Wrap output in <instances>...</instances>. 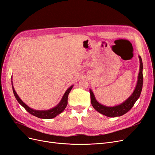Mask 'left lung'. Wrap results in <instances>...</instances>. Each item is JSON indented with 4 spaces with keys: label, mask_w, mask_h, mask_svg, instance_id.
Returning a JSON list of instances; mask_svg holds the SVG:
<instances>
[{
    "label": "left lung",
    "mask_w": 155,
    "mask_h": 155,
    "mask_svg": "<svg viewBox=\"0 0 155 155\" xmlns=\"http://www.w3.org/2000/svg\"><path fill=\"white\" fill-rule=\"evenodd\" d=\"M138 58L140 64V72L138 77L137 86H136L134 91L132 94H131V96L121 104L114 107H107L105 105H103L100 104L99 102L97 101L95 98L94 94V93L90 89L91 104L93 106V107L98 112H100V114H102L108 117H110V118H114V117L122 116L132 109V107L134 105L135 102L137 101V100L140 96L143 86V63L141 57L138 56Z\"/></svg>",
    "instance_id": "obj_1"
}]
</instances>
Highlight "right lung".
Returning <instances> with one entry per match:
<instances>
[{"instance_id": "add662e5", "label": "right lung", "mask_w": 155, "mask_h": 155, "mask_svg": "<svg viewBox=\"0 0 155 155\" xmlns=\"http://www.w3.org/2000/svg\"><path fill=\"white\" fill-rule=\"evenodd\" d=\"M12 85L14 96H15L17 101L19 103V104L24 107L25 109L29 112V113H30L33 116L37 117V118H43V119L54 118L55 116H57L58 114L61 113V112L65 109V108H66L68 104V96L69 94L70 91L72 90V88L73 87V85H72L67 89V91L65 92L64 94L63 95L61 100V101L59 103V104L58 105H56L55 107L47 110H37L31 109L30 107L26 105L25 103L20 99V97H18V96L17 95V94L15 91V89L13 88L12 81Z\"/></svg>"}]
</instances>
